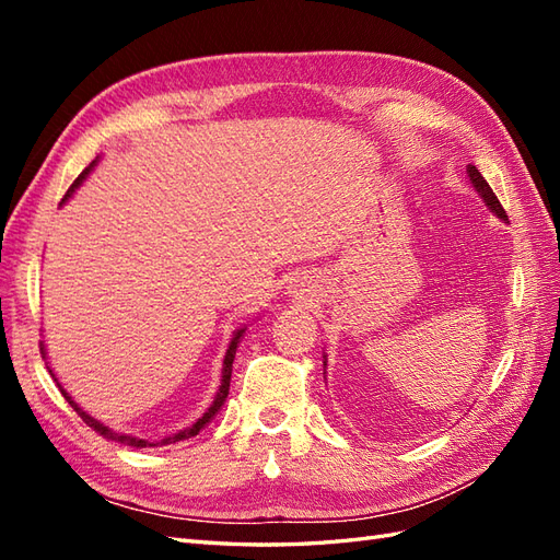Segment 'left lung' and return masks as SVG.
Returning <instances> with one entry per match:
<instances>
[{
    "mask_svg": "<svg viewBox=\"0 0 560 560\" xmlns=\"http://www.w3.org/2000/svg\"><path fill=\"white\" fill-rule=\"evenodd\" d=\"M467 177H469V182H471V186H474V191H477V194L483 198L486 208H488L490 212H493V214H498V217L502 219V222H506L504 208L500 206L498 196L493 194V189H490L488 182L483 179V175L477 171V165H467ZM325 374H327V354H325Z\"/></svg>",
    "mask_w": 560,
    "mask_h": 560,
    "instance_id": "8db88e82",
    "label": "left lung"
}]
</instances>
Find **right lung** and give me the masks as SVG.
Returning <instances> with one entry per match:
<instances>
[{"label":"right lung","mask_w":560,"mask_h":560,"mask_svg":"<svg viewBox=\"0 0 560 560\" xmlns=\"http://www.w3.org/2000/svg\"><path fill=\"white\" fill-rule=\"evenodd\" d=\"M95 163H97V159L86 167V171H83L77 179H74V184L70 186V189H67V194H65V198H62V202H67L72 198V194L79 189V186L83 184V179H86L89 175H91V171L95 167ZM60 202V206H62ZM245 329L247 327H241V329H235L233 331V338H231V343H229V348H226V354H224V364H222V385H219V389H217V395H214V399H212V404L208 406V411L202 413L194 425H189V428H184V430H179V432H175L173 436H165V439H161V442H147V439H140V436H132V434H124V432H116V430H112V428H107V425H103V422L100 420H95L91 413H86L81 409V406L70 397V393H67V389L58 383V378H56V374H54V369L48 366V374L54 376V381L58 383V387H60V393H62V397L70 401V406L72 409L81 416V420L86 422L89 428H93L97 434H103L105 439H109V442H118V444H126V446H132V448H147V446H167V444H177V442H184V439H191V436H196L202 428L208 425V422L219 413V409H222L224 406V401H226V397H229V385H231V371H233V360H235V350H238V346H241V341H243V336H245ZM42 358L46 360V348H44V341H42Z\"/></svg>","instance_id":"add662e5"}]
</instances>
